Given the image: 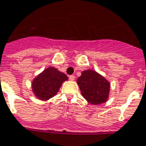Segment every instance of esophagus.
<instances>
[{
  "label": "esophagus",
  "instance_id": "obj_1",
  "mask_svg": "<svg viewBox=\"0 0 146 146\" xmlns=\"http://www.w3.org/2000/svg\"><path fill=\"white\" fill-rule=\"evenodd\" d=\"M69 79H70V80L73 81L74 80H75V76H74V75L70 76H69Z\"/></svg>",
  "mask_w": 146,
  "mask_h": 146
}]
</instances>
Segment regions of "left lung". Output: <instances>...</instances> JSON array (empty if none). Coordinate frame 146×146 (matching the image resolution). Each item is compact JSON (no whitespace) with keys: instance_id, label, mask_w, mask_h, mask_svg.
Wrapping results in <instances>:
<instances>
[{"instance_id":"8db88e82","label":"left lung","mask_w":146,"mask_h":146,"mask_svg":"<svg viewBox=\"0 0 146 146\" xmlns=\"http://www.w3.org/2000/svg\"><path fill=\"white\" fill-rule=\"evenodd\" d=\"M76 83L84 99L93 105L104 103L109 99L110 82L93 70L83 71Z\"/></svg>"}]
</instances>
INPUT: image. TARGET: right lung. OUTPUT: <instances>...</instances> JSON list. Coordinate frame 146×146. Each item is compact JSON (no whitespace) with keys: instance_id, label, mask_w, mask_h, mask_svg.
<instances>
[{"instance_id":"right-lung-1","label":"right lung","mask_w":146,"mask_h":146,"mask_svg":"<svg viewBox=\"0 0 146 146\" xmlns=\"http://www.w3.org/2000/svg\"><path fill=\"white\" fill-rule=\"evenodd\" d=\"M68 80L67 76L50 66L36 76L32 81V91L37 99L46 101L56 95L60 88Z\"/></svg>"}]
</instances>
